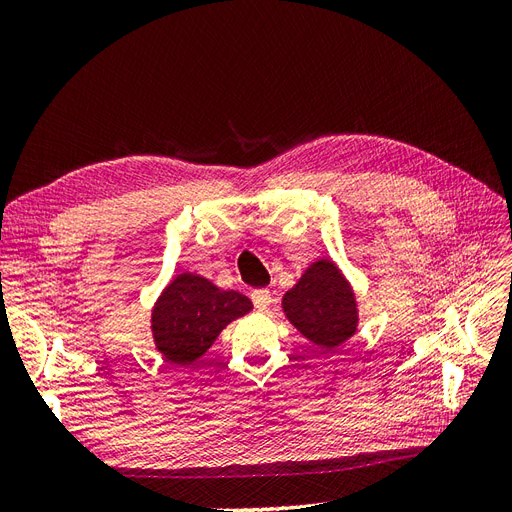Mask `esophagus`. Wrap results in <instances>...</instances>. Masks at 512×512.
<instances>
[{
    "mask_svg": "<svg viewBox=\"0 0 512 512\" xmlns=\"http://www.w3.org/2000/svg\"><path fill=\"white\" fill-rule=\"evenodd\" d=\"M252 303L258 307V309H267L269 303H271V292L267 288H256L252 290Z\"/></svg>",
    "mask_w": 512,
    "mask_h": 512,
    "instance_id": "esophagus-1",
    "label": "esophagus"
}]
</instances>
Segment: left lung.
I'll return each mask as SVG.
<instances>
[{
    "instance_id": "1",
    "label": "left lung",
    "mask_w": 512,
    "mask_h": 512,
    "mask_svg": "<svg viewBox=\"0 0 512 512\" xmlns=\"http://www.w3.org/2000/svg\"><path fill=\"white\" fill-rule=\"evenodd\" d=\"M284 312L309 342L335 348L356 331V303L333 262L318 260L299 284L284 294Z\"/></svg>"
}]
</instances>
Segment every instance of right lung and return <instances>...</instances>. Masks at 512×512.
<instances>
[{
    "label": "right lung",
    "mask_w": 512,
    "mask_h": 512,
    "mask_svg": "<svg viewBox=\"0 0 512 512\" xmlns=\"http://www.w3.org/2000/svg\"><path fill=\"white\" fill-rule=\"evenodd\" d=\"M252 301L237 290H220L194 273H181L153 307L151 331L164 359L192 365L228 322L245 316Z\"/></svg>",
    "instance_id": "obj_1"
}]
</instances>
